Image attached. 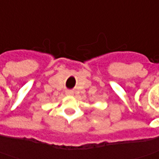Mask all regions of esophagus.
<instances>
[{
	"label": "esophagus",
	"instance_id": "34e87169",
	"mask_svg": "<svg viewBox=\"0 0 159 159\" xmlns=\"http://www.w3.org/2000/svg\"><path fill=\"white\" fill-rule=\"evenodd\" d=\"M66 94H67V95H72L73 92L72 91H66Z\"/></svg>",
	"mask_w": 159,
	"mask_h": 159
}]
</instances>
